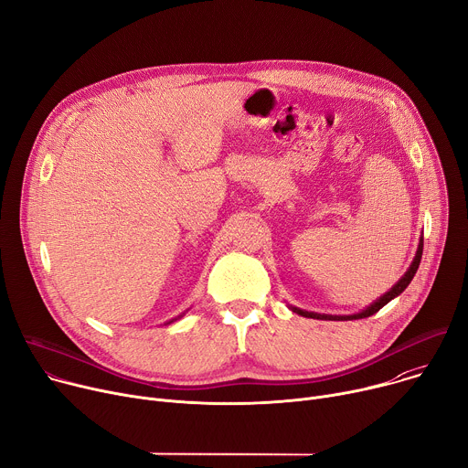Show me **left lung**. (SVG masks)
Returning a JSON list of instances; mask_svg holds the SVG:
<instances>
[{
	"label": "left lung",
	"mask_w": 468,
	"mask_h": 468,
	"mask_svg": "<svg viewBox=\"0 0 468 468\" xmlns=\"http://www.w3.org/2000/svg\"><path fill=\"white\" fill-rule=\"evenodd\" d=\"M421 253H423V238H420L418 250H416V257H414V261H412L410 268L407 270V273H405L398 282H395L384 296H380L377 302H373V303H371L369 307H366L362 313H356V314H345V316H335V314H318V313L303 311V309H298V307H292V305H291V309H292L294 313L302 314V316H307V318H320V320H357V318H367V316H371V314L378 313V311H380L388 302H391L393 298H398V296L407 289V286L410 284V281L414 279L416 271H418V266H420V261H421Z\"/></svg>",
	"instance_id": "left-lung-1"
}]
</instances>
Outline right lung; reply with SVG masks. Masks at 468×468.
I'll return each instance as SVG.
<instances>
[{
  "mask_svg": "<svg viewBox=\"0 0 468 468\" xmlns=\"http://www.w3.org/2000/svg\"><path fill=\"white\" fill-rule=\"evenodd\" d=\"M170 322H172V320H170Z\"/></svg>",
  "mask_w": 468,
  "mask_h": 468,
  "instance_id": "obj_1",
  "label": "right lung"
}]
</instances>
